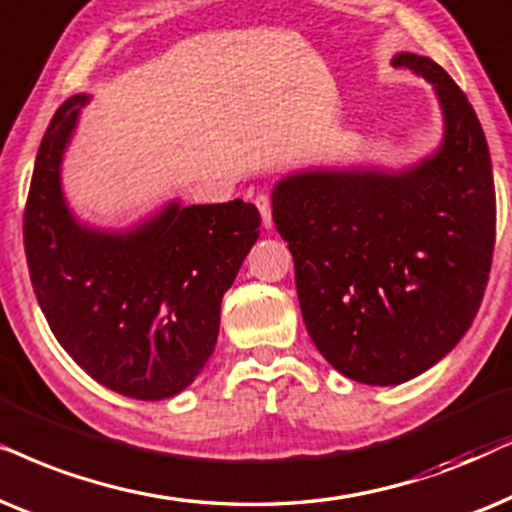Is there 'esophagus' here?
Instances as JSON below:
<instances>
[{
	"label": "esophagus",
	"mask_w": 512,
	"mask_h": 512,
	"mask_svg": "<svg viewBox=\"0 0 512 512\" xmlns=\"http://www.w3.org/2000/svg\"><path fill=\"white\" fill-rule=\"evenodd\" d=\"M255 206L260 208L262 220H264V227H271V196H269V194H257Z\"/></svg>",
	"instance_id": "34e87169"
}]
</instances>
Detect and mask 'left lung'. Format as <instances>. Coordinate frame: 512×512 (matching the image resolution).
<instances>
[{
    "instance_id": "1",
    "label": "left lung",
    "mask_w": 512,
    "mask_h": 512,
    "mask_svg": "<svg viewBox=\"0 0 512 512\" xmlns=\"http://www.w3.org/2000/svg\"><path fill=\"white\" fill-rule=\"evenodd\" d=\"M393 65L435 86L438 154L400 175L313 170L274 189L306 330L335 370L372 386L403 384L459 344L496 241L492 159L466 93L431 58Z\"/></svg>"
}]
</instances>
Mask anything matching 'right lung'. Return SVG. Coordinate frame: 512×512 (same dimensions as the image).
<instances>
[{"label":"right lung","instance_id":"add662e5","mask_svg":"<svg viewBox=\"0 0 512 512\" xmlns=\"http://www.w3.org/2000/svg\"><path fill=\"white\" fill-rule=\"evenodd\" d=\"M86 95L65 100L39 145L23 217L30 281L46 323L81 370L135 400L185 391L213 356L222 295L260 236L234 199L177 203L128 234L74 222L60 161Z\"/></svg>","mask_w":512,"mask_h":512}]
</instances>
